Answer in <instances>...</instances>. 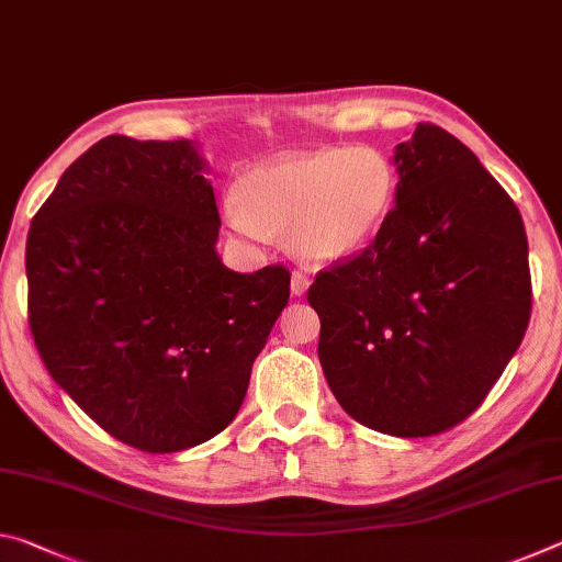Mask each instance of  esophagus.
<instances>
[{
    "label": "esophagus",
    "instance_id": "esophagus-1",
    "mask_svg": "<svg viewBox=\"0 0 562 562\" xmlns=\"http://www.w3.org/2000/svg\"><path fill=\"white\" fill-rule=\"evenodd\" d=\"M310 290V278L304 272H292V280H290V292L294 294V297H302L304 292Z\"/></svg>",
    "mask_w": 562,
    "mask_h": 562
}]
</instances>
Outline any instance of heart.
<instances>
[{
  "mask_svg": "<svg viewBox=\"0 0 562 562\" xmlns=\"http://www.w3.org/2000/svg\"><path fill=\"white\" fill-rule=\"evenodd\" d=\"M396 195V170L372 146H325L280 154L247 168L225 205L231 231L250 243L284 235L307 265H331L364 250Z\"/></svg>",
  "mask_w": 562,
  "mask_h": 562,
  "instance_id": "b5f03b06",
  "label": "heart"
}]
</instances>
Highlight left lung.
Returning <instances> with one entry per match:
<instances>
[{"instance_id":"obj_1","label":"left lung","mask_w":562,"mask_h":562,"mask_svg":"<svg viewBox=\"0 0 562 562\" xmlns=\"http://www.w3.org/2000/svg\"><path fill=\"white\" fill-rule=\"evenodd\" d=\"M396 207L355 260L319 272V364L369 429L418 439L473 414L530 319L516 203L449 131L418 123L394 150Z\"/></svg>"}]
</instances>
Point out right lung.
Wrapping results in <instances>:
<instances>
[{
    "label": "right lung",
    "instance_id": "1",
    "mask_svg": "<svg viewBox=\"0 0 562 562\" xmlns=\"http://www.w3.org/2000/svg\"><path fill=\"white\" fill-rule=\"evenodd\" d=\"M193 140L106 136L64 170L26 237L44 367L113 439L190 449L233 422L290 272L225 268Z\"/></svg>",
    "mask_w": 562,
    "mask_h": 562
}]
</instances>
